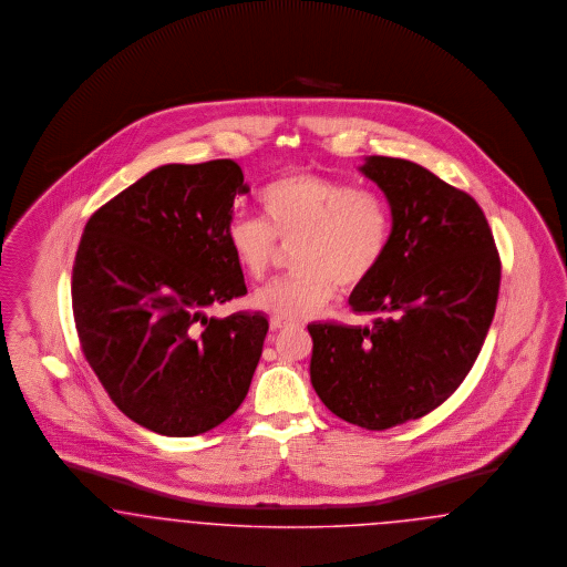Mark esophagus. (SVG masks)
Listing matches in <instances>:
<instances>
[{
    "instance_id": "obj_1",
    "label": "esophagus",
    "mask_w": 567,
    "mask_h": 567,
    "mask_svg": "<svg viewBox=\"0 0 567 567\" xmlns=\"http://www.w3.org/2000/svg\"><path fill=\"white\" fill-rule=\"evenodd\" d=\"M292 321L279 320V318H271V330H284V328H290Z\"/></svg>"
}]
</instances>
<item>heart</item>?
Returning <instances> with one entry per match:
<instances>
[{
    "label": "heart",
    "instance_id": "obj_1",
    "mask_svg": "<svg viewBox=\"0 0 567 567\" xmlns=\"http://www.w3.org/2000/svg\"><path fill=\"white\" fill-rule=\"evenodd\" d=\"M265 214L233 216L226 239L254 281H265L279 245L296 246V275L254 296V307L279 320H307L320 313L339 286L351 292L369 284L388 258L394 216L381 195L316 173L275 177L258 193Z\"/></svg>",
    "mask_w": 567,
    "mask_h": 567
}]
</instances>
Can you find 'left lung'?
<instances>
[{
    "label": "left lung",
    "mask_w": 567,
    "mask_h": 567,
    "mask_svg": "<svg viewBox=\"0 0 567 567\" xmlns=\"http://www.w3.org/2000/svg\"><path fill=\"white\" fill-rule=\"evenodd\" d=\"M390 200L385 262L349 296L372 326L309 323L311 383L337 415L388 430L441 406L466 379L492 326L502 262L468 193L417 163L369 156L360 167Z\"/></svg>",
    "instance_id": "8db88e82"
}]
</instances>
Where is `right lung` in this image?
<instances>
[{"instance_id": "obj_1", "label": "right lung", "mask_w": 567, "mask_h": 567, "mask_svg": "<svg viewBox=\"0 0 567 567\" xmlns=\"http://www.w3.org/2000/svg\"><path fill=\"white\" fill-rule=\"evenodd\" d=\"M244 172L230 161L163 165L107 200L75 251L72 307L86 362L124 415L197 436L246 400L269 321L207 318L247 295L226 239Z\"/></svg>"}]
</instances>
